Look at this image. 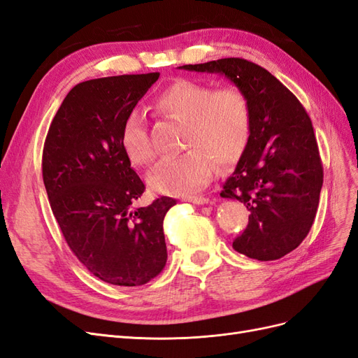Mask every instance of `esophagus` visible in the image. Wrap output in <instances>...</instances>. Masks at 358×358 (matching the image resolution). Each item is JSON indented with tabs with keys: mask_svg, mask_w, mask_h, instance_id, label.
Listing matches in <instances>:
<instances>
[{
	"mask_svg": "<svg viewBox=\"0 0 358 358\" xmlns=\"http://www.w3.org/2000/svg\"><path fill=\"white\" fill-rule=\"evenodd\" d=\"M185 200L189 201V203H194V204H206V203H209V199H206L203 196H192V197H187Z\"/></svg>",
	"mask_w": 358,
	"mask_h": 358,
	"instance_id": "34e87169",
	"label": "esophagus"
}]
</instances>
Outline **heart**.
<instances>
[{"label":"heart","instance_id":"obj_1","mask_svg":"<svg viewBox=\"0 0 358 358\" xmlns=\"http://www.w3.org/2000/svg\"><path fill=\"white\" fill-rule=\"evenodd\" d=\"M154 109L185 124L182 133L185 152L162 159L149 175V185L161 194L188 196L201 189L212 178L213 162L221 169L236 164L251 137V103L236 86L213 90L203 82L176 79L155 96ZM119 142L133 164L152 162L148 129L137 112L125 117Z\"/></svg>","mask_w":358,"mask_h":358}]
</instances>
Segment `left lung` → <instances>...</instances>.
<instances>
[{"label": "left lung", "mask_w": 358, "mask_h": 358, "mask_svg": "<svg viewBox=\"0 0 358 358\" xmlns=\"http://www.w3.org/2000/svg\"><path fill=\"white\" fill-rule=\"evenodd\" d=\"M179 69L224 74L251 103L249 143L221 191V197L239 200L251 212L233 248L259 262L294 251L315 220L324 178L306 110L273 74L251 61L224 58Z\"/></svg>", "instance_id": "obj_1"}]
</instances>
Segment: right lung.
I'll return each mask as SVG.
<instances>
[{
    "instance_id": "1",
    "label": "right lung",
    "mask_w": 358,
    "mask_h": 358,
    "mask_svg": "<svg viewBox=\"0 0 358 358\" xmlns=\"http://www.w3.org/2000/svg\"><path fill=\"white\" fill-rule=\"evenodd\" d=\"M158 78L124 74L76 85L43 148V182L64 239L94 276L112 285L148 284L167 262L162 221L176 200L137 208L145 183L119 142L125 117Z\"/></svg>"
}]
</instances>
